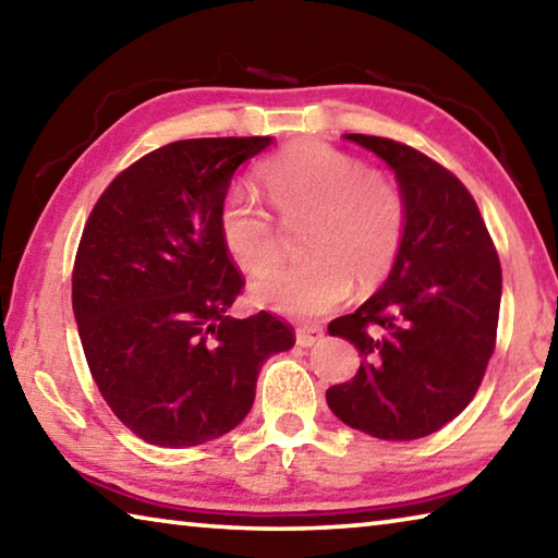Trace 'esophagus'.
<instances>
[{
  "mask_svg": "<svg viewBox=\"0 0 558 558\" xmlns=\"http://www.w3.org/2000/svg\"><path fill=\"white\" fill-rule=\"evenodd\" d=\"M323 337H325V329H323V327L305 325V327H298L295 342H298L300 347H313V344H317V342H323Z\"/></svg>",
  "mask_w": 558,
  "mask_h": 558,
  "instance_id": "obj_1",
  "label": "esophagus"
}]
</instances>
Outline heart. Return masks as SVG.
<instances>
[{
    "instance_id": "heart-1",
    "label": "heart",
    "mask_w": 558,
    "mask_h": 558,
    "mask_svg": "<svg viewBox=\"0 0 558 558\" xmlns=\"http://www.w3.org/2000/svg\"><path fill=\"white\" fill-rule=\"evenodd\" d=\"M260 186L282 216L310 214L300 248L307 258L266 270L251 282V300L288 317H317L342 302L352 280L369 288L399 256L405 226L401 192L389 177L325 143L288 147L260 167ZM219 233L243 270L278 258L272 216L241 189L219 209Z\"/></svg>"
}]
</instances>
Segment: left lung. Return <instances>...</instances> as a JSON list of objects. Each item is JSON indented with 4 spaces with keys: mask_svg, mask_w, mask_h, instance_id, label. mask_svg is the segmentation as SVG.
<instances>
[{
    "mask_svg": "<svg viewBox=\"0 0 558 558\" xmlns=\"http://www.w3.org/2000/svg\"><path fill=\"white\" fill-rule=\"evenodd\" d=\"M391 167L405 226L389 278L327 332L364 359L327 405L381 440L430 436L465 409L495 349L502 268L487 226L456 174L409 145L344 135Z\"/></svg>",
    "mask_w": 558,
    "mask_h": 558,
    "instance_id": "8db88e82",
    "label": "left lung"
}]
</instances>
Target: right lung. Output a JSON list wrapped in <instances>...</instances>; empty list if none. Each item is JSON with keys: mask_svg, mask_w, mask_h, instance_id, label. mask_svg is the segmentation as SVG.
<instances>
[{"mask_svg": "<svg viewBox=\"0 0 558 558\" xmlns=\"http://www.w3.org/2000/svg\"><path fill=\"white\" fill-rule=\"evenodd\" d=\"M272 137L179 140L137 159L93 206L73 266V315L93 379L159 448L221 438L248 415L268 356L295 344L266 310L231 317L243 288L219 209Z\"/></svg>", "mask_w": 558, "mask_h": 558, "instance_id": "obj_1", "label": "right lung"}]
</instances>
